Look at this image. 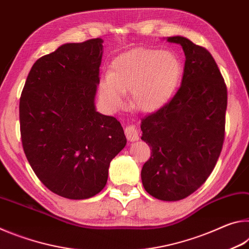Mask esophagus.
Segmentation results:
<instances>
[{"label": "esophagus", "instance_id": "1", "mask_svg": "<svg viewBox=\"0 0 249 249\" xmlns=\"http://www.w3.org/2000/svg\"><path fill=\"white\" fill-rule=\"evenodd\" d=\"M125 135L127 137L128 142H135L140 140V135H138V130L136 129L134 125H128L125 127Z\"/></svg>", "mask_w": 249, "mask_h": 249}]
</instances>
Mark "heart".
<instances>
[{
  "instance_id": "heart-1",
  "label": "heart",
  "mask_w": 249,
  "mask_h": 249,
  "mask_svg": "<svg viewBox=\"0 0 249 249\" xmlns=\"http://www.w3.org/2000/svg\"><path fill=\"white\" fill-rule=\"evenodd\" d=\"M182 62L172 52L135 48L117 56L109 72L99 81L101 99L116 111L123 107L125 92L130 91L132 105L138 111L153 113L174 96L182 75Z\"/></svg>"
}]
</instances>
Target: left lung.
Returning a JSON list of instances; mask_svg holds the SVG:
<instances>
[{
  "instance_id": "left-lung-1",
  "label": "left lung",
  "mask_w": 249,
  "mask_h": 249,
  "mask_svg": "<svg viewBox=\"0 0 249 249\" xmlns=\"http://www.w3.org/2000/svg\"><path fill=\"white\" fill-rule=\"evenodd\" d=\"M167 41L183 49V77L170 102L142 121V140L151 148L142 182L156 199L179 201L205 182L220 157L227 89L205 48L182 36Z\"/></svg>"
}]
</instances>
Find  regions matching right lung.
Listing matches in <instances>:
<instances>
[{"mask_svg":"<svg viewBox=\"0 0 249 249\" xmlns=\"http://www.w3.org/2000/svg\"><path fill=\"white\" fill-rule=\"evenodd\" d=\"M103 39L61 45L33 65L19 100L24 153L50 191L84 200L102 190L123 127L96 112Z\"/></svg>","mask_w":249,"mask_h":249,"instance_id":"add662e5","label":"right lung"}]
</instances>
